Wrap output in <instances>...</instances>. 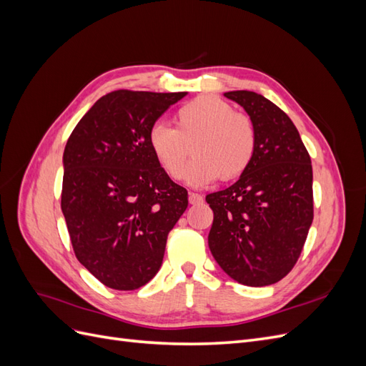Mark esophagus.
<instances>
[{"instance_id": "obj_1", "label": "esophagus", "mask_w": 366, "mask_h": 366, "mask_svg": "<svg viewBox=\"0 0 366 366\" xmlns=\"http://www.w3.org/2000/svg\"><path fill=\"white\" fill-rule=\"evenodd\" d=\"M189 203L191 204H200L203 203V197L200 194H189Z\"/></svg>"}]
</instances>
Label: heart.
Returning a JSON list of instances; mask_svg holds the SVG:
<instances>
[{
	"mask_svg": "<svg viewBox=\"0 0 366 366\" xmlns=\"http://www.w3.org/2000/svg\"><path fill=\"white\" fill-rule=\"evenodd\" d=\"M194 141L196 159L184 172L189 186L202 187L238 179L250 166L257 148V132L252 120L235 113L234 107L215 96H200L175 113V128L152 125L148 145L154 159L171 179L183 177L184 163Z\"/></svg>",
	"mask_w": 366,
	"mask_h": 366,
	"instance_id": "heart-1",
	"label": "heart"
}]
</instances>
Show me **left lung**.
<instances>
[{
    "mask_svg": "<svg viewBox=\"0 0 366 366\" xmlns=\"http://www.w3.org/2000/svg\"><path fill=\"white\" fill-rule=\"evenodd\" d=\"M257 132L252 163L237 183L206 195L214 210L207 242L232 280L249 287L281 281L313 223L312 160L290 117L264 96L227 92Z\"/></svg>",
    "mask_w": 366,
    "mask_h": 366,
    "instance_id": "1",
    "label": "left lung"
}]
</instances>
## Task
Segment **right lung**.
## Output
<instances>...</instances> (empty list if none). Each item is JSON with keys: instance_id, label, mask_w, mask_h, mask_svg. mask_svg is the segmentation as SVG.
Here are the masks:
<instances>
[{"instance_id": "right-lung-1", "label": "right lung", "mask_w": 366, "mask_h": 366, "mask_svg": "<svg viewBox=\"0 0 366 366\" xmlns=\"http://www.w3.org/2000/svg\"><path fill=\"white\" fill-rule=\"evenodd\" d=\"M187 93L102 96L64 149L61 209L76 258L104 285L136 290L159 272L187 192L154 159L148 134Z\"/></svg>"}]
</instances>
